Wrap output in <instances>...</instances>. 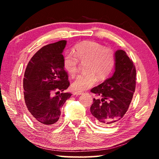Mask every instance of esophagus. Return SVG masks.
<instances>
[{"label":"esophagus","mask_w":159,"mask_h":159,"mask_svg":"<svg viewBox=\"0 0 159 159\" xmlns=\"http://www.w3.org/2000/svg\"><path fill=\"white\" fill-rule=\"evenodd\" d=\"M74 94L75 95H83V93L80 92V91H76V92H75Z\"/></svg>","instance_id":"1"}]
</instances>
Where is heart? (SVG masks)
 I'll use <instances>...</instances> for the list:
<instances>
[{
  "label": "heart",
  "mask_w": 159,
  "mask_h": 159,
  "mask_svg": "<svg viewBox=\"0 0 159 159\" xmlns=\"http://www.w3.org/2000/svg\"><path fill=\"white\" fill-rule=\"evenodd\" d=\"M74 53H66L63 57L64 69L71 76L78 71V60L84 64L85 74L78 76L72 83L76 90H85L95 84L97 79L104 80L111 74L116 58L114 52L95 41H84L74 48Z\"/></svg>",
  "instance_id": "heart-1"
}]
</instances>
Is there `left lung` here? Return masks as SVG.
Masks as SVG:
<instances>
[{"label":"left lung","mask_w":159,"mask_h":159,"mask_svg":"<svg viewBox=\"0 0 159 159\" xmlns=\"http://www.w3.org/2000/svg\"><path fill=\"white\" fill-rule=\"evenodd\" d=\"M115 71L91 92L100 97L93 99L90 112L102 126L117 123L130 106L136 85V69L133 61L123 50L115 52Z\"/></svg>","instance_id":"1"}]
</instances>
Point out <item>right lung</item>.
Here are the masks:
<instances>
[{
    "label": "right lung",
    "instance_id": "right-lung-1",
    "mask_svg": "<svg viewBox=\"0 0 159 159\" xmlns=\"http://www.w3.org/2000/svg\"><path fill=\"white\" fill-rule=\"evenodd\" d=\"M66 44V41H60L43 46L32 57L26 68L24 98L32 119L39 124H55L60 117L61 108L72 95L63 93L70 85L63 64L62 52Z\"/></svg>",
    "mask_w": 159,
    "mask_h": 159
}]
</instances>
